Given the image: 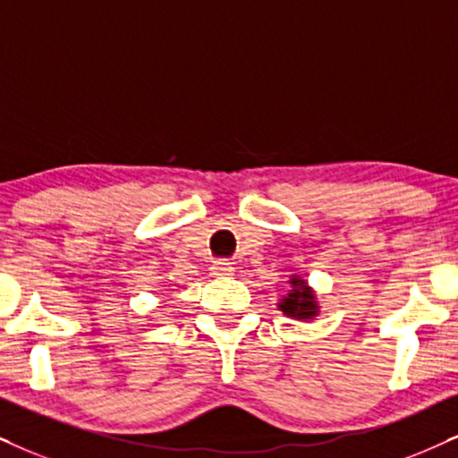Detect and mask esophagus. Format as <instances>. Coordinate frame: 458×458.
I'll list each match as a JSON object with an SVG mask.
<instances>
[{
  "label": "esophagus",
  "mask_w": 458,
  "mask_h": 458,
  "mask_svg": "<svg viewBox=\"0 0 458 458\" xmlns=\"http://www.w3.org/2000/svg\"><path fill=\"white\" fill-rule=\"evenodd\" d=\"M211 275L213 276H230L234 275V266L228 262V259H217V262L211 264Z\"/></svg>",
  "instance_id": "obj_1"
}]
</instances>
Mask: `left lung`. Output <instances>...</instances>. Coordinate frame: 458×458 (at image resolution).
<instances>
[{"mask_svg":"<svg viewBox=\"0 0 458 458\" xmlns=\"http://www.w3.org/2000/svg\"><path fill=\"white\" fill-rule=\"evenodd\" d=\"M287 283H289L287 296H283L279 300V304H276L283 315L296 321H309V319H315V317H319L321 312L319 300H317L315 289L309 285V281L300 275H292Z\"/></svg>","mask_w":458,"mask_h":458,"instance_id":"1","label":"left lung"}]
</instances>
